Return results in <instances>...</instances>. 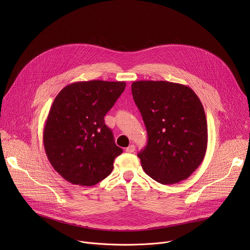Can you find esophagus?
<instances>
[{
  "instance_id": "34e87169",
  "label": "esophagus",
  "mask_w": 250,
  "mask_h": 250,
  "mask_svg": "<svg viewBox=\"0 0 250 250\" xmlns=\"http://www.w3.org/2000/svg\"><path fill=\"white\" fill-rule=\"evenodd\" d=\"M125 151H126L127 153H132V152L135 151V146H134L133 145H130L128 147L125 148Z\"/></svg>"
}]
</instances>
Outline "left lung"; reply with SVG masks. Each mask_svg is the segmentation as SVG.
<instances>
[{
    "label": "left lung",
    "instance_id": "obj_1",
    "mask_svg": "<svg viewBox=\"0 0 250 250\" xmlns=\"http://www.w3.org/2000/svg\"><path fill=\"white\" fill-rule=\"evenodd\" d=\"M131 92L148 135L137 154L142 168L163 185L187 179L203 162L208 145L200 99L190 87L167 81H134Z\"/></svg>",
    "mask_w": 250,
    "mask_h": 250
}]
</instances>
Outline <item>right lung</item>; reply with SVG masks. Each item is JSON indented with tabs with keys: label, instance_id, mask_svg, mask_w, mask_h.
I'll return each mask as SVG.
<instances>
[{
	"label": "right lung",
	"instance_id": "1",
	"mask_svg": "<svg viewBox=\"0 0 250 250\" xmlns=\"http://www.w3.org/2000/svg\"><path fill=\"white\" fill-rule=\"evenodd\" d=\"M125 82L92 80L64 87L54 99L43 128L46 156L71 184L94 186L114 169L123 149L116 146L104 117Z\"/></svg>",
	"mask_w": 250,
	"mask_h": 250
}]
</instances>
